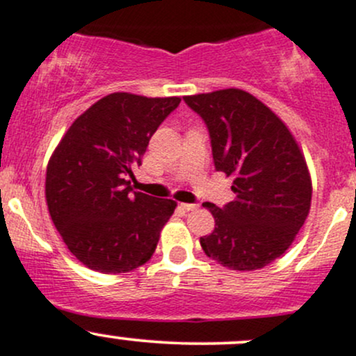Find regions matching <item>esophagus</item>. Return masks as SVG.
Wrapping results in <instances>:
<instances>
[{"mask_svg":"<svg viewBox=\"0 0 356 356\" xmlns=\"http://www.w3.org/2000/svg\"><path fill=\"white\" fill-rule=\"evenodd\" d=\"M181 208L184 209V211H196V209L200 208V204H194V203H181Z\"/></svg>","mask_w":356,"mask_h":356,"instance_id":"1","label":"esophagus"}]
</instances>
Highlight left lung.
<instances>
[{
	"mask_svg": "<svg viewBox=\"0 0 356 356\" xmlns=\"http://www.w3.org/2000/svg\"><path fill=\"white\" fill-rule=\"evenodd\" d=\"M207 122L216 170L234 177L235 200L204 203L215 230L200 238L204 254L235 271H254L291 245L310 211L312 181L285 122L241 88L184 97Z\"/></svg>",
	"mask_w": 356,
	"mask_h": 356,
	"instance_id": "obj_1",
	"label": "left lung"
}]
</instances>
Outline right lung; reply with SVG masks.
<instances>
[{"label": "right lung", "mask_w": 356, "mask_h": 356, "mask_svg": "<svg viewBox=\"0 0 356 356\" xmlns=\"http://www.w3.org/2000/svg\"><path fill=\"white\" fill-rule=\"evenodd\" d=\"M181 97L109 93L61 138L46 172V201L63 242L81 264L118 275L145 264L174 213V200L131 188L149 138Z\"/></svg>", "instance_id": "right-lung-1"}]
</instances>
